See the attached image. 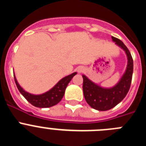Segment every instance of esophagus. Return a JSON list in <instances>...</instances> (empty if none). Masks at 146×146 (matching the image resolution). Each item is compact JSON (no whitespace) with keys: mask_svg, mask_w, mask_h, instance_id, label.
Masks as SVG:
<instances>
[{"mask_svg":"<svg viewBox=\"0 0 146 146\" xmlns=\"http://www.w3.org/2000/svg\"><path fill=\"white\" fill-rule=\"evenodd\" d=\"M83 71H84V68H83V67H82V66L79 67V68L77 69V72H79V73H81V72H82Z\"/></svg>","mask_w":146,"mask_h":146,"instance_id":"34e87169","label":"esophagus"}]
</instances>
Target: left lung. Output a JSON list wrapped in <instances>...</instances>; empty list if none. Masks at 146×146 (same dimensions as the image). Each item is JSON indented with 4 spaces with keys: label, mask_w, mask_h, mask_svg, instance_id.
Wrapping results in <instances>:
<instances>
[{
    "label": "left lung",
    "mask_w": 146,
    "mask_h": 146,
    "mask_svg": "<svg viewBox=\"0 0 146 146\" xmlns=\"http://www.w3.org/2000/svg\"><path fill=\"white\" fill-rule=\"evenodd\" d=\"M112 39L124 50L128 59L126 72L119 82L114 87L105 88L95 84L86 76L82 75V89L86 101L91 108L100 111L112 109L124 99L129 90L133 74V59L129 50L120 39L113 36Z\"/></svg>",
    "instance_id": "left-lung-1"
}]
</instances>
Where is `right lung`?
I'll use <instances>...</instances> for the list:
<instances>
[{
    "label": "right lung",
    "mask_w": 146,
    "mask_h": 146,
    "mask_svg": "<svg viewBox=\"0 0 146 146\" xmlns=\"http://www.w3.org/2000/svg\"><path fill=\"white\" fill-rule=\"evenodd\" d=\"M75 74H77V72H74L64 77L52 88L50 89V91L40 95H33L24 91L17 82L15 76L14 77H15V83H16L18 90L21 93L22 95L26 99L27 101L36 108H43L54 106L61 100L67 86Z\"/></svg>",
    "instance_id": "obj_1"
}]
</instances>
